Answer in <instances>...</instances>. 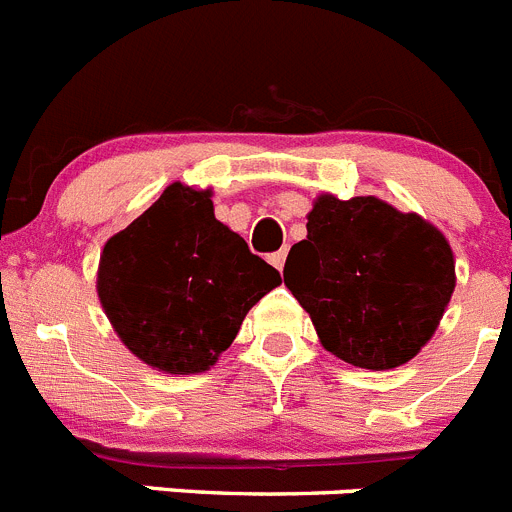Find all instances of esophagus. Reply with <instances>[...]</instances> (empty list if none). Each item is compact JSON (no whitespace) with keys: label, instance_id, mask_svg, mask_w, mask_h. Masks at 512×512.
Wrapping results in <instances>:
<instances>
[{"label":"esophagus","instance_id":"obj_1","mask_svg":"<svg viewBox=\"0 0 512 512\" xmlns=\"http://www.w3.org/2000/svg\"><path fill=\"white\" fill-rule=\"evenodd\" d=\"M270 265L278 267V270H283V265H285V250L273 252V255H270Z\"/></svg>","mask_w":512,"mask_h":512}]
</instances>
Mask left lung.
<instances>
[{"instance_id": "obj_1", "label": "left lung", "mask_w": 512, "mask_h": 512, "mask_svg": "<svg viewBox=\"0 0 512 512\" xmlns=\"http://www.w3.org/2000/svg\"><path fill=\"white\" fill-rule=\"evenodd\" d=\"M308 237L290 247L283 278L321 344L365 370H390L421 352L454 293L444 234L375 196H321Z\"/></svg>"}]
</instances>
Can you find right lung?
I'll return each mask as SVG.
<instances>
[{
  "instance_id": "right-lung-1",
  "label": "right lung",
  "mask_w": 512,
  "mask_h": 512,
  "mask_svg": "<svg viewBox=\"0 0 512 512\" xmlns=\"http://www.w3.org/2000/svg\"><path fill=\"white\" fill-rule=\"evenodd\" d=\"M280 273L216 222L211 191L170 183L104 245L99 301L132 354L170 375L214 365Z\"/></svg>"
}]
</instances>
